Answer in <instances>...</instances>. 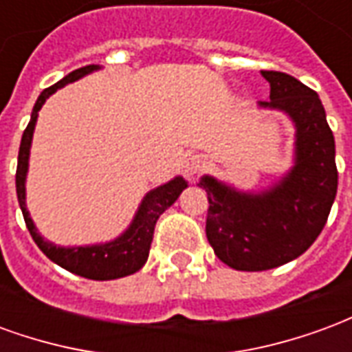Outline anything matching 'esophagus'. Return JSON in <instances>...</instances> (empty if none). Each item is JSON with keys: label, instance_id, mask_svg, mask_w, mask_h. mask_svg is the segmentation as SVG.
<instances>
[{"label": "esophagus", "instance_id": "esophagus-1", "mask_svg": "<svg viewBox=\"0 0 352 352\" xmlns=\"http://www.w3.org/2000/svg\"><path fill=\"white\" fill-rule=\"evenodd\" d=\"M183 168L186 175H198L207 168V158L201 154H188V156H184Z\"/></svg>", "mask_w": 352, "mask_h": 352}]
</instances>
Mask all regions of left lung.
I'll use <instances>...</instances> for the list:
<instances>
[{"instance_id": "obj_1", "label": "left lung", "mask_w": 352, "mask_h": 352, "mask_svg": "<svg viewBox=\"0 0 352 352\" xmlns=\"http://www.w3.org/2000/svg\"><path fill=\"white\" fill-rule=\"evenodd\" d=\"M270 101L296 126L294 166L270 190L239 192L214 177H201L206 188V234L214 254L239 272H264L309 249L324 228L338 192L336 143L315 90L280 72H262Z\"/></svg>"}]
</instances>
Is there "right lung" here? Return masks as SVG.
I'll return each instance as SVG.
<instances>
[{
  "label": "right lung",
  "mask_w": 352,
  "mask_h": 352,
  "mask_svg": "<svg viewBox=\"0 0 352 352\" xmlns=\"http://www.w3.org/2000/svg\"><path fill=\"white\" fill-rule=\"evenodd\" d=\"M96 69H100V65H85L80 69H75L69 75H65L62 80H58L56 85L43 90L41 96L37 98L34 111H32L30 124L24 130L22 141H20L19 166H16V196H19L20 209H22L30 234L34 237L37 247L52 262H56L58 265H62L67 272L80 275V277H87V279L109 280L131 275V273L139 272L145 265L146 258H148V251H151V243H153L156 221L169 206L175 204V199L186 188V181L183 177H175L169 183L162 184L158 188L148 192L141 201L130 228L126 230L122 236L109 241V243L87 245V247H56L54 243L45 241L39 236V232L35 230L34 221L30 219V213L26 209L28 160H30V146H32L35 122H37V113L43 107V103L47 101V98L56 92L58 88L65 87V85H69L73 80L80 79L88 73L96 72Z\"/></svg>",
  "instance_id": "add662e5"
}]
</instances>
